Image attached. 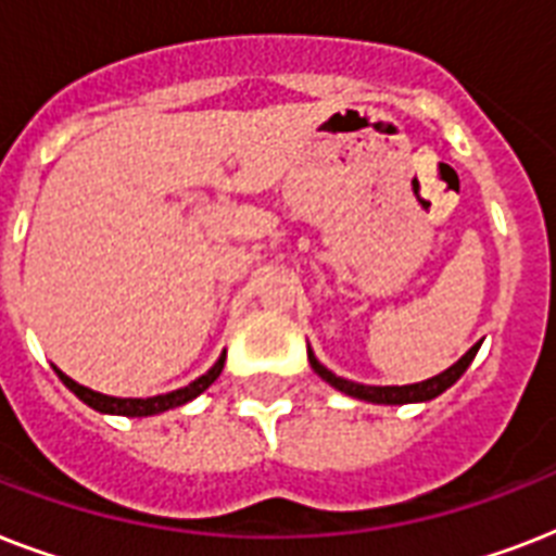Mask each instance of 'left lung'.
<instances>
[{"label":"left lung","instance_id":"8db88e82","mask_svg":"<svg viewBox=\"0 0 556 556\" xmlns=\"http://www.w3.org/2000/svg\"><path fill=\"white\" fill-rule=\"evenodd\" d=\"M479 346H482V343H476V346L470 349L458 364L450 366L447 371H441V375H435V378L430 380H421V383H409V387H364V383H355V380L338 378L334 371L326 369V366L314 357L312 349H308V364H312V369L317 371L326 383H331V387L340 389V392H346V395L352 397H361V401H369V404H415V401H430V397L441 395L444 389L453 387V383L465 375V369L476 357Z\"/></svg>","mask_w":556,"mask_h":556}]
</instances>
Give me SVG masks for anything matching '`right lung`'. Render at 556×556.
Masks as SVG:
<instances>
[{"label": "right lung", "instance_id": "obj_1", "mask_svg": "<svg viewBox=\"0 0 556 556\" xmlns=\"http://www.w3.org/2000/svg\"><path fill=\"white\" fill-rule=\"evenodd\" d=\"M225 369V355L218 357L216 366L207 371V375H201L199 380H192L190 387L185 389H176V392H167V395H155V397H112V395H100L94 389L89 387H80L77 380H72L68 375L56 369L60 380H63L65 387L72 389L74 395L80 397L83 404H89L91 409H98V413H109V415H129V418H143V415H159V413H167L173 406H181L187 401H192L195 395H201L204 389L213 383V380L222 375Z\"/></svg>", "mask_w": 556, "mask_h": 556}]
</instances>
